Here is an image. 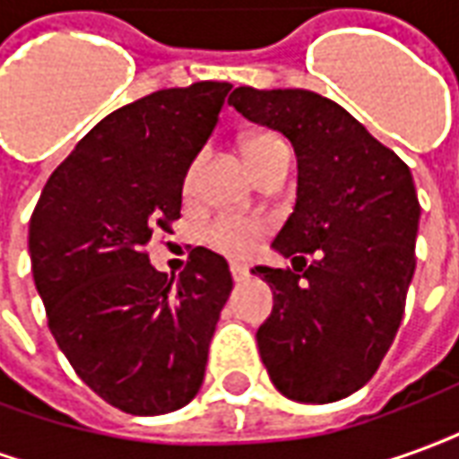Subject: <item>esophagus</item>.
<instances>
[{
	"label": "esophagus",
	"mask_w": 459,
	"mask_h": 459,
	"mask_svg": "<svg viewBox=\"0 0 459 459\" xmlns=\"http://www.w3.org/2000/svg\"><path fill=\"white\" fill-rule=\"evenodd\" d=\"M230 275H233L236 282H240V280L248 278V268H246L243 263H230Z\"/></svg>",
	"instance_id": "esophagus-1"
}]
</instances>
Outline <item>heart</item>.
<instances>
[{
  "instance_id": "1",
  "label": "heart",
  "mask_w": 459,
  "mask_h": 459,
  "mask_svg": "<svg viewBox=\"0 0 459 459\" xmlns=\"http://www.w3.org/2000/svg\"><path fill=\"white\" fill-rule=\"evenodd\" d=\"M282 147V142L275 137V134H253L248 140L243 142V160L248 164V169H253L268 152ZM196 161L186 169V177H184V191H191L194 186V179H196ZM265 238V223L250 219H219L213 221L206 230V240L211 246L226 255H233V258H246L253 250L258 248L260 240Z\"/></svg>"
}]
</instances>
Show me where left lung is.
<instances>
[{"instance_id": "8db88e82", "label": "left lung", "mask_w": 459, "mask_h": 459, "mask_svg": "<svg viewBox=\"0 0 459 459\" xmlns=\"http://www.w3.org/2000/svg\"><path fill=\"white\" fill-rule=\"evenodd\" d=\"M243 117L282 132L298 157V201L273 250L292 270L255 265L273 290L260 359L280 394L334 403L376 374L403 319L420 204L405 161L342 105L288 88H236ZM302 252L316 255L294 268Z\"/></svg>"}]
</instances>
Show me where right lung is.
I'll use <instances>...</instances> for the list:
<instances>
[{
  "instance_id": "add662e5",
  "label": "right lung",
  "mask_w": 459,
  "mask_h": 459,
  "mask_svg": "<svg viewBox=\"0 0 459 459\" xmlns=\"http://www.w3.org/2000/svg\"><path fill=\"white\" fill-rule=\"evenodd\" d=\"M230 88H167L103 117L48 177L29 223L31 273L56 344L125 413H171L204 384L233 290L229 263L194 248L169 278L152 268L144 246L181 216L186 169Z\"/></svg>"
}]
</instances>
